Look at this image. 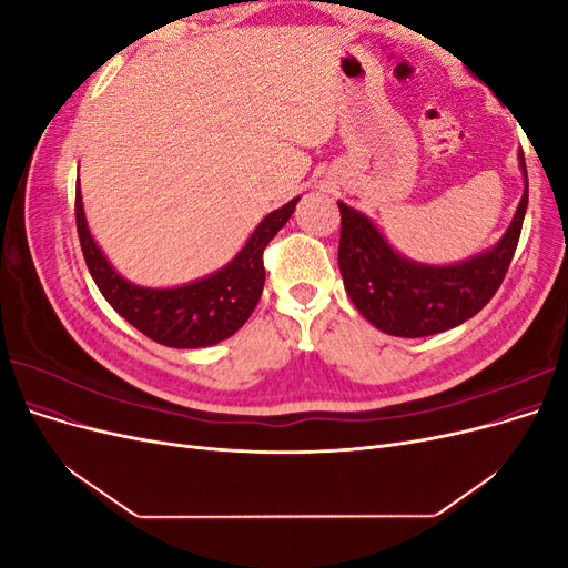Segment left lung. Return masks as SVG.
Returning <instances> with one entry per match:
<instances>
[{
	"instance_id": "left-lung-1",
	"label": "left lung",
	"mask_w": 568,
	"mask_h": 568,
	"mask_svg": "<svg viewBox=\"0 0 568 568\" xmlns=\"http://www.w3.org/2000/svg\"><path fill=\"white\" fill-rule=\"evenodd\" d=\"M519 168L524 194L500 242L450 265L412 261L386 242L365 213L338 201V270L359 315L379 332L403 338L440 334L471 320L500 288L519 244L528 205V175L521 151Z\"/></svg>"
}]
</instances>
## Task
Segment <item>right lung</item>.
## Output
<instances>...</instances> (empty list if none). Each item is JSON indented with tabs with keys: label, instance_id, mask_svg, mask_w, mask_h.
Wrapping results in <instances>:
<instances>
[{
	"label": "right lung",
	"instance_id": "add662e5",
	"mask_svg": "<svg viewBox=\"0 0 568 568\" xmlns=\"http://www.w3.org/2000/svg\"><path fill=\"white\" fill-rule=\"evenodd\" d=\"M301 196L291 199L282 209L267 213L244 248L213 274H205L182 286H140L128 282L99 248L90 232L80 194L75 189V222L84 263L90 267L113 311L125 317L134 329L168 348H209L242 329L253 307L261 301L265 284L263 251L288 217L294 215Z\"/></svg>",
	"mask_w": 568,
	"mask_h": 568
}]
</instances>
